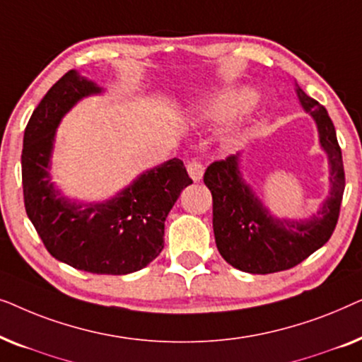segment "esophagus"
I'll use <instances>...</instances> for the list:
<instances>
[{
    "label": "esophagus",
    "instance_id": "1",
    "mask_svg": "<svg viewBox=\"0 0 362 362\" xmlns=\"http://www.w3.org/2000/svg\"><path fill=\"white\" fill-rule=\"evenodd\" d=\"M186 168H187V173H189L192 181H201L202 180V175H204V166H202L201 161L192 160V161L187 163Z\"/></svg>",
    "mask_w": 362,
    "mask_h": 362
}]
</instances>
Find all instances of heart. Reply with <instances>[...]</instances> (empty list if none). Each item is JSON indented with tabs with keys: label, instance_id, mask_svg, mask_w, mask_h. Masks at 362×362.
Wrapping results in <instances>:
<instances>
[{
	"label": "heart",
	"instance_id": "obj_1",
	"mask_svg": "<svg viewBox=\"0 0 362 362\" xmlns=\"http://www.w3.org/2000/svg\"><path fill=\"white\" fill-rule=\"evenodd\" d=\"M254 98V93L247 88H234V90L222 92L202 107V115L212 120H219V118H226L240 110L247 103H250Z\"/></svg>",
	"mask_w": 362,
	"mask_h": 362
}]
</instances>
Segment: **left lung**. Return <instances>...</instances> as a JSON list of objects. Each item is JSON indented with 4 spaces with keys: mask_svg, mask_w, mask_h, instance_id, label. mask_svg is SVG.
I'll return each instance as SVG.
<instances>
[{
    "mask_svg": "<svg viewBox=\"0 0 362 362\" xmlns=\"http://www.w3.org/2000/svg\"><path fill=\"white\" fill-rule=\"evenodd\" d=\"M301 107L315 118L321 148L329 161V196L308 221L274 217L239 171V155L214 161L204 173L212 194L216 245L227 264L249 274L288 270L323 247L338 224L344 192L343 155L333 122L323 105L296 86Z\"/></svg>",
    "mask_w": 362,
    "mask_h": 362,
    "instance_id": "1",
    "label": "left lung"
}]
</instances>
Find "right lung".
I'll return each mask as SVG.
<instances>
[{
	"label": "right lung",
	"mask_w": 362,
	"mask_h": 362,
	"mask_svg": "<svg viewBox=\"0 0 362 362\" xmlns=\"http://www.w3.org/2000/svg\"><path fill=\"white\" fill-rule=\"evenodd\" d=\"M100 92L97 83L69 71L33 112L21 155L24 207L54 259L90 274L127 275L160 255L166 217L192 180L182 161L173 158L105 202L64 197L49 176L56 128L81 98Z\"/></svg>",
	"instance_id": "right-lung-1"
}]
</instances>
